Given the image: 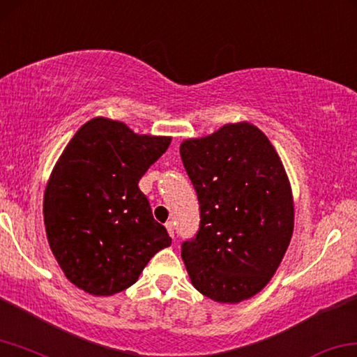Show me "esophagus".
Here are the masks:
<instances>
[{
    "mask_svg": "<svg viewBox=\"0 0 357 357\" xmlns=\"http://www.w3.org/2000/svg\"><path fill=\"white\" fill-rule=\"evenodd\" d=\"M166 228H167V233L171 238H174V223L172 222H167L166 223Z\"/></svg>",
    "mask_w": 357,
    "mask_h": 357,
    "instance_id": "esophagus-1",
    "label": "esophagus"
}]
</instances>
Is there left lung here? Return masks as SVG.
Here are the masks:
<instances>
[{"label":"left lung","mask_w":357,"mask_h":357,"mask_svg":"<svg viewBox=\"0 0 357 357\" xmlns=\"http://www.w3.org/2000/svg\"><path fill=\"white\" fill-rule=\"evenodd\" d=\"M199 201V229L182 243L191 284L220 303H239L270 282L294 233L292 190L281 158L250 123L180 145Z\"/></svg>","instance_id":"left-lung-1"}]
</instances>
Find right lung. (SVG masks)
<instances>
[{
    "label": "right lung",
    "instance_id": "1",
    "mask_svg": "<svg viewBox=\"0 0 357 357\" xmlns=\"http://www.w3.org/2000/svg\"><path fill=\"white\" fill-rule=\"evenodd\" d=\"M171 137L139 135L121 121L81 126L49 177L45 225L65 276L91 295H113L139 279L172 239L139 188Z\"/></svg>",
    "mask_w": 357,
    "mask_h": 357
}]
</instances>
